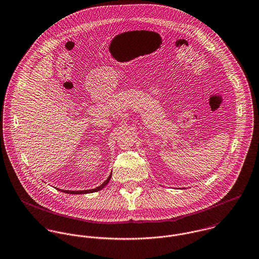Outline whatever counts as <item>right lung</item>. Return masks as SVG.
<instances>
[{
	"label": "right lung",
	"mask_w": 259,
	"mask_h": 259,
	"mask_svg": "<svg viewBox=\"0 0 259 259\" xmlns=\"http://www.w3.org/2000/svg\"><path fill=\"white\" fill-rule=\"evenodd\" d=\"M111 175H112V174H111ZM111 175L109 176V178H108L100 187H97L96 189L84 190V191H67V190H61V191L64 192V193H67V194H86V193H93V192H96V191H99V190L104 188V187L109 183V181H110V179H111ZM57 190H59V189H57Z\"/></svg>",
	"instance_id": "add662e5"
}]
</instances>
